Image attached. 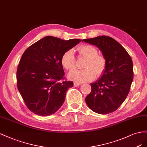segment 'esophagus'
<instances>
[{"instance_id":"obj_1","label":"esophagus","mask_w":147,"mask_h":147,"mask_svg":"<svg viewBox=\"0 0 147 147\" xmlns=\"http://www.w3.org/2000/svg\"><path fill=\"white\" fill-rule=\"evenodd\" d=\"M81 85V84L80 83H79V82H74V87H78V86H79Z\"/></svg>"}]
</instances>
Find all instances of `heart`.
<instances>
[{
  "label": "heart",
  "instance_id": "1",
  "mask_svg": "<svg viewBox=\"0 0 147 147\" xmlns=\"http://www.w3.org/2000/svg\"><path fill=\"white\" fill-rule=\"evenodd\" d=\"M79 52L87 58L84 64L86 69L74 70L68 74V78L76 82H86L93 80L97 76L102 74L105 68L106 60L105 58L98 55L97 50L90 45H83L79 48ZM61 63L63 68L71 71L75 68V58L72 50H67L61 58Z\"/></svg>",
  "mask_w": 147,
  "mask_h": 147
}]
</instances>
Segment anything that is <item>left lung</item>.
<instances>
[{"label": "left lung", "mask_w": 147, "mask_h": 147, "mask_svg": "<svg viewBox=\"0 0 147 147\" xmlns=\"http://www.w3.org/2000/svg\"><path fill=\"white\" fill-rule=\"evenodd\" d=\"M82 41L97 47L106 60L101 78L90 84L92 90L86 102L98 114H108L116 111L129 94L134 78L132 58L112 37L102 36Z\"/></svg>", "instance_id": "obj_1"}]
</instances>
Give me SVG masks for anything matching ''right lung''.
Returning a JSON list of instances; mask_svg holds the SVG:
<instances>
[{
    "label": "right lung",
    "mask_w": 147,
    "mask_h": 147,
    "mask_svg": "<svg viewBox=\"0 0 147 147\" xmlns=\"http://www.w3.org/2000/svg\"><path fill=\"white\" fill-rule=\"evenodd\" d=\"M81 41L46 36L23 53L16 72L17 87L26 105L34 114L50 116L63 104L73 82L60 81L65 74L61 58Z\"/></svg>",
    "instance_id": "add662e5"
}]
</instances>
